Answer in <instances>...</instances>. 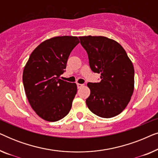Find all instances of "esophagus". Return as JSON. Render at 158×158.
Returning <instances> with one entry per match:
<instances>
[{
	"label": "esophagus",
	"mask_w": 158,
	"mask_h": 158,
	"mask_svg": "<svg viewBox=\"0 0 158 158\" xmlns=\"http://www.w3.org/2000/svg\"><path fill=\"white\" fill-rule=\"evenodd\" d=\"M83 85V84H81V83H77V88H80L81 87H82V86Z\"/></svg>",
	"instance_id": "34e87169"
}]
</instances>
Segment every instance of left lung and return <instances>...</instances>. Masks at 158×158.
<instances>
[{
    "label": "left lung",
    "mask_w": 158,
    "mask_h": 158,
    "mask_svg": "<svg viewBox=\"0 0 158 158\" xmlns=\"http://www.w3.org/2000/svg\"><path fill=\"white\" fill-rule=\"evenodd\" d=\"M87 52L90 68L100 73L99 83H88L90 94L86 105L103 118L117 116L127 107L134 92L135 70L124 49L105 36H80Z\"/></svg>",
    "instance_id": "8db88e82"
}]
</instances>
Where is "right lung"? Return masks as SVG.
<instances>
[{
  "label": "right lung",
  "instance_id": "add662e5",
  "mask_svg": "<svg viewBox=\"0 0 158 158\" xmlns=\"http://www.w3.org/2000/svg\"><path fill=\"white\" fill-rule=\"evenodd\" d=\"M77 36H55L41 43L30 55L23 72L27 99L36 114L48 122L62 119L70 112L77 85L60 79Z\"/></svg>",
  "mask_w": 158,
  "mask_h": 158
}]
</instances>
